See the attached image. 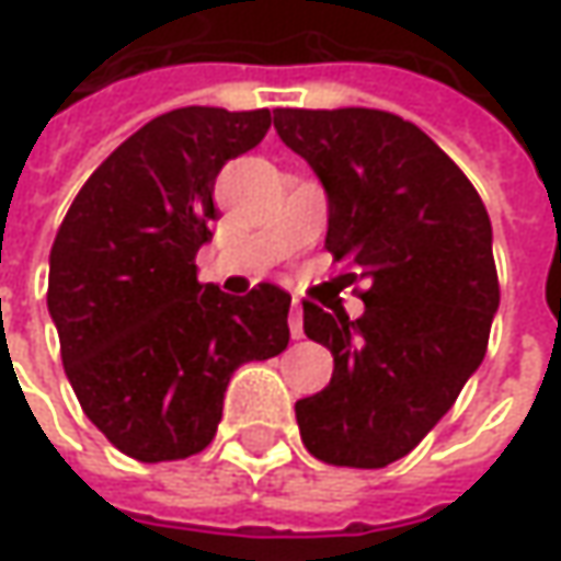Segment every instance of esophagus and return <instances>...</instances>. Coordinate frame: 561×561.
I'll return each mask as SVG.
<instances>
[{
    "label": "esophagus",
    "instance_id": "obj_1",
    "mask_svg": "<svg viewBox=\"0 0 561 561\" xmlns=\"http://www.w3.org/2000/svg\"><path fill=\"white\" fill-rule=\"evenodd\" d=\"M290 334L302 337V306H299V299H294V306H290Z\"/></svg>",
    "mask_w": 561,
    "mask_h": 561
}]
</instances>
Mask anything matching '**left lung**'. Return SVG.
I'll list each match as a JSON object with an SVG mask.
<instances>
[{"label": "left lung", "instance_id": "obj_1", "mask_svg": "<svg viewBox=\"0 0 561 561\" xmlns=\"http://www.w3.org/2000/svg\"><path fill=\"white\" fill-rule=\"evenodd\" d=\"M280 141L328 195L324 245L369 284L366 312L302 306V331L334 356L319 394L296 401L309 455L376 470L410 455L486 356L499 277L477 188L426 131L394 113L274 110Z\"/></svg>", "mask_w": 561, "mask_h": 561}]
</instances>
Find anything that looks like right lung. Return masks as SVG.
Segmentation results:
<instances>
[{
    "label": "right lung",
    "instance_id": "add662e5",
    "mask_svg": "<svg viewBox=\"0 0 561 561\" xmlns=\"http://www.w3.org/2000/svg\"><path fill=\"white\" fill-rule=\"evenodd\" d=\"M267 110L183 106L138 128L81 185L49 252L46 306L84 416L135 461L208 448L230 376L290 344V294L198 284L214 180Z\"/></svg>",
    "mask_w": 561,
    "mask_h": 561
}]
</instances>
